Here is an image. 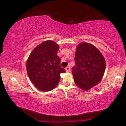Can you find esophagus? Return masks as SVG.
<instances>
[{
	"label": "esophagus",
	"instance_id": "esophagus-1",
	"mask_svg": "<svg viewBox=\"0 0 126 126\" xmlns=\"http://www.w3.org/2000/svg\"><path fill=\"white\" fill-rule=\"evenodd\" d=\"M65 70H66V71L67 72H69L70 70V68L69 67H67L65 68Z\"/></svg>",
	"mask_w": 126,
	"mask_h": 126
}]
</instances>
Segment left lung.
I'll list each match as a JSON object with an SVG mask.
<instances>
[{
	"instance_id": "left-lung-1",
	"label": "left lung",
	"mask_w": 126,
	"mask_h": 126,
	"mask_svg": "<svg viewBox=\"0 0 126 126\" xmlns=\"http://www.w3.org/2000/svg\"><path fill=\"white\" fill-rule=\"evenodd\" d=\"M75 63L72 73L77 86L88 90L100 83L106 63L104 57L95 46L90 43H80L76 48Z\"/></svg>"
}]
</instances>
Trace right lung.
<instances>
[{
    "instance_id": "1",
    "label": "right lung",
    "mask_w": 126,
    "mask_h": 126,
    "mask_svg": "<svg viewBox=\"0 0 126 126\" xmlns=\"http://www.w3.org/2000/svg\"><path fill=\"white\" fill-rule=\"evenodd\" d=\"M59 49L55 42L45 41L32 51L27 60L28 77L40 91L53 90L59 82L60 74L66 73L60 67V59L57 55Z\"/></svg>"
}]
</instances>
